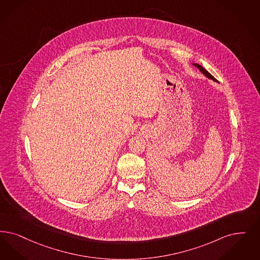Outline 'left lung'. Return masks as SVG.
I'll return each instance as SVG.
<instances>
[{
    "label": "left lung",
    "instance_id": "1",
    "mask_svg": "<svg viewBox=\"0 0 260 260\" xmlns=\"http://www.w3.org/2000/svg\"><path fill=\"white\" fill-rule=\"evenodd\" d=\"M192 64H193L194 67H197L198 70H199L201 73H203V74H204L206 77H208L209 79H212L213 81H216V82H218V81H217V79H216V78H215V77H214V76H213L211 73H208L207 71H206V70H205L203 67H201V66H200V64H198V63H192Z\"/></svg>",
    "mask_w": 260,
    "mask_h": 260
}]
</instances>
